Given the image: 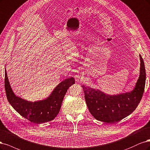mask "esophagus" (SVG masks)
Returning <instances> with one entry per match:
<instances>
[{
	"label": "esophagus",
	"instance_id": "obj_1",
	"mask_svg": "<svg viewBox=\"0 0 150 150\" xmlns=\"http://www.w3.org/2000/svg\"><path fill=\"white\" fill-rule=\"evenodd\" d=\"M76 79H80V76L79 75H76Z\"/></svg>",
	"mask_w": 150,
	"mask_h": 150
}]
</instances>
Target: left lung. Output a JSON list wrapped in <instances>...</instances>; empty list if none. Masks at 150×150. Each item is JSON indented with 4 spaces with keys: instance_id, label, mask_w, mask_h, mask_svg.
Masks as SVG:
<instances>
[{
    "instance_id": "1",
    "label": "left lung",
    "mask_w": 150,
    "mask_h": 150,
    "mask_svg": "<svg viewBox=\"0 0 150 150\" xmlns=\"http://www.w3.org/2000/svg\"><path fill=\"white\" fill-rule=\"evenodd\" d=\"M140 58L139 76L134 89L129 92L110 95L102 91L81 85L90 113L101 122L115 123L127 117L136 109L142 100L146 81L144 61Z\"/></svg>"
}]
</instances>
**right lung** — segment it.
Returning <instances> with one entry per match:
<instances>
[{"instance_id": "add662e5", "label": "right lung", "mask_w": 150, "mask_h": 150, "mask_svg": "<svg viewBox=\"0 0 150 150\" xmlns=\"http://www.w3.org/2000/svg\"><path fill=\"white\" fill-rule=\"evenodd\" d=\"M74 83V77L65 79L56 86L49 97L32 102L14 94L5 70V89L8 102L23 117L37 124L50 122L57 117L67 90Z\"/></svg>"}]
</instances>
